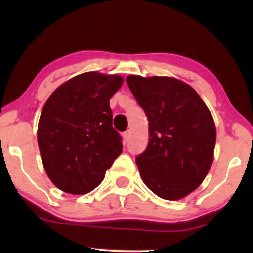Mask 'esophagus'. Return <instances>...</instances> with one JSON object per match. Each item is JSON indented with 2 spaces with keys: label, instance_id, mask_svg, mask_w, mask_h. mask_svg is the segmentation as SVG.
Masks as SVG:
<instances>
[{
  "label": "esophagus",
  "instance_id": "34e87169",
  "mask_svg": "<svg viewBox=\"0 0 253 253\" xmlns=\"http://www.w3.org/2000/svg\"><path fill=\"white\" fill-rule=\"evenodd\" d=\"M129 138H130V130H126V132L124 133V140L128 141Z\"/></svg>",
  "mask_w": 253,
  "mask_h": 253
}]
</instances>
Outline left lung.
I'll return each instance as SVG.
<instances>
[{
	"label": "left lung",
	"mask_w": 253,
	"mask_h": 253,
	"mask_svg": "<svg viewBox=\"0 0 253 253\" xmlns=\"http://www.w3.org/2000/svg\"><path fill=\"white\" fill-rule=\"evenodd\" d=\"M126 82L149 120V144L135 158L141 178L162 199L187 196L213 163L216 130L210 109L176 78L129 75Z\"/></svg>",
	"instance_id": "1"
}]
</instances>
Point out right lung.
I'll return each instance as SVG.
<instances>
[{"instance_id": "right-lung-1", "label": "right lung", "mask_w": 253, "mask_h": 253, "mask_svg": "<svg viewBox=\"0 0 253 253\" xmlns=\"http://www.w3.org/2000/svg\"><path fill=\"white\" fill-rule=\"evenodd\" d=\"M118 75L90 71L58 88L46 101L38 145L46 173L60 190L86 194L103 181L123 151L109 100L123 85Z\"/></svg>"}]
</instances>
